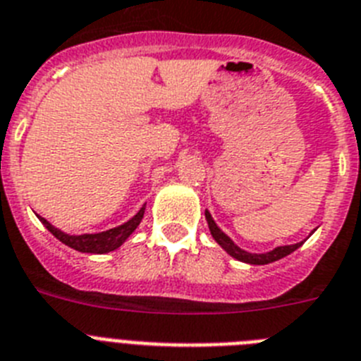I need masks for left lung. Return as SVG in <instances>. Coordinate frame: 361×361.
Returning a JSON list of instances; mask_svg holds the SVG:
<instances>
[{
    "instance_id": "8db88e82",
    "label": "left lung",
    "mask_w": 361,
    "mask_h": 361,
    "mask_svg": "<svg viewBox=\"0 0 361 361\" xmlns=\"http://www.w3.org/2000/svg\"><path fill=\"white\" fill-rule=\"evenodd\" d=\"M205 220H207L209 224V231H211V235H213L214 240L220 244V246L224 247V250L229 253V255L233 257V259L240 260V262H247V264H269V262H275V260L283 259V257L290 255V253H293V251L298 250V247L302 246V242H298V244H292V246H279L275 247V250L268 251V253H250V251H244L242 247H238L235 242L231 240V238L227 237L226 233L220 229V227L216 226V222L213 220V216H211V213L209 211H205Z\"/></svg>"
}]
</instances>
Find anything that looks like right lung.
Here are the masks:
<instances>
[{
  "label": "right lung",
  "mask_w": 361,
  "mask_h": 361,
  "mask_svg": "<svg viewBox=\"0 0 361 361\" xmlns=\"http://www.w3.org/2000/svg\"><path fill=\"white\" fill-rule=\"evenodd\" d=\"M145 214V205L139 209V213L134 218H130L128 222H124L123 226H117L114 229H108V231L102 233H93V235H68V233L60 231L59 227L51 226L45 218H40V222L44 224L54 237L59 238L62 244L73 247V250L80 251V253H110V251L117 250V247L123 244L126 238L135 231V227L141 224Z\"/></svg>",
  "instance_id": "obj_1"
}]
</instances>
